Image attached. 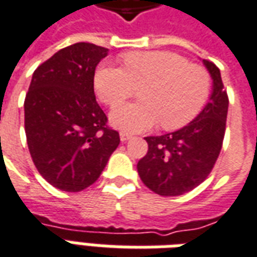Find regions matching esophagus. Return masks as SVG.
I'll use <instances>...</instances> for the list:
<instances>
[{"mask_svg": "<svg viewBox=\"0 0 257 257\" xmlns=\"http://www.w3.org/2000/svg\"><path fill=\"white\" fill-rule=\"evenodd\" d=\"M131 138H132V135L125 134V132H121V134H119V139H121V142H126V140H129Z\"/></svg>", "mask_w": 257, "mask_h": 257, "instance_id": "1", "label": "esophagus"}]
</instances>
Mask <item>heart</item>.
<instances>
[{"mask_svg": "<svg viewBox=\"0 0 257 257\" xmlns=\"http://www.w3.org/2000/svg\"><path fill=\"white\" fill-rule=\"evenodd\" d=\"M123 67L101 63L96 68L95 89L108 106H117L142 86V101L115 107L112 126L139 134L161 122L167 131L183 128L197 117L208 100V73L178 53L168 51L131 52L122 56Z\"/></svg>", "mask_w": 257, "mask_h": 257, "instance_id": "1", "label": "heart"}]
</instances>
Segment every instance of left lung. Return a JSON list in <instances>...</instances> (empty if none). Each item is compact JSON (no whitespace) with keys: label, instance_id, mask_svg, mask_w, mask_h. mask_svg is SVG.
Masks as SVG:
<instances>
[{"label":"left lung","instance_id":"obj_1","mask_svg":"<svg viewBox=\"0 0 257 257\" xmlns=\"http://www.w3.org/2000/svg\"><path fill=\"white\" fill-rule=\"evenodd\" d=\"M212 78V93L191 122L161 136H147L149 151L139 162L142 182L156 194L175 197L189 193L208 178L220 154L226 131L228 97L220 70L202 60Z\"/></svg>","mask_w":257,"mask_h":257}]
</instances>
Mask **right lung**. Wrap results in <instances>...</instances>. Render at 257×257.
<instances>
[{
	"label": "right lung",
	"mask_w": 257,
	"mask_h": 257,
	"mask_svg": "<svg viewBox=\"0 0 257 257\" xmlns=\"http://www.w3.org/2000/svg\"><path fill=\"white\" fill-rule=\"evenodd\" d=\"M108 49L77 42L37 67L25 100V129L34 165L62 191L77 193L99 179L119 145L93 90L96 66Z\"/></svg>",
	"instance_id": "right-lung-1"
}]
</instances>
